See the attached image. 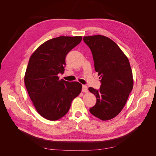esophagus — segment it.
Segmentation results:
<instances>
[{
	"label": "esophagus",
	"instance_id": "1",
	"mask_svg": "<svg viewBox=\"0 0 156 156\" xmlns=\"http://www.w3.org/2000/svg\"><path fill=\"white\" fill-rule=\"evenodd\" d=\"M81 91H82L83 92H87L88 91V87H87V86H86L85 85H82V89H81Z\"/></svg>",
	"mask_w": 156,
	"mask_h": 156
}]
</instances>
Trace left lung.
<instances>
[{
  "label": "left lung",
  "mask_w": 156,
  "mask_h": 156,
  "mask_svg": "<svg viewBox=\"0 0 156 156\" xmlns=\"http://www.w3.org/2000/svg\"><path fill=\"white\" fill-rule=\"evenodd\" d=\"M83 41L91 50L95 70L101 77L99 90L88 88L97 98L90 112L101 120H109L121 111L133 89L129 62L119 46L108 37H84Z\"/></svg>",
  "instance_id": "left-lung-1"
}]
</instances>
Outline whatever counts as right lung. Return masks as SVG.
<instances>
[{
    "label": "right lung",
    "instance_id": "obj_1",
    "mask_svg": "<svg viewBox=\"0 0 156 156\" xmlns=\"http://www.w3.org/2000/svg\"><path fill=\"white\" fill-rule=\"evenodd\" d=\"M81 37H59L41 45L30 57L24 76L28 95L37 112L55 121L67 114L73 100L81 91L76 81L59 80L66 57L81 41Z\"/></svg>",
    "mask_w": 156,
    "mask_h": 156
}]
</instances>
